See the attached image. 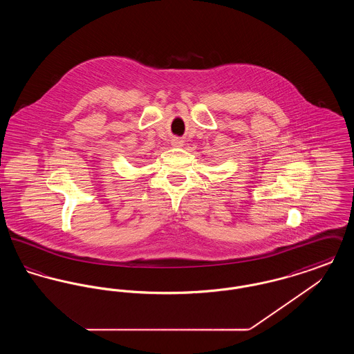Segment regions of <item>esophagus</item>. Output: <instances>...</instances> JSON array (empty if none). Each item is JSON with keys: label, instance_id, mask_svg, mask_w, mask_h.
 Instances as JSON below:
<instances>
[{"label": "esophagus", "instance_id": "obj_1", "mask_svg": "<svg viewBox=\"0 0 354 354\" xmlns=\"http://www.w3.org/2000/svg\"><path fill=\"white\" fill-rule=\"evenodd\" d=\"M171 145H172L174 147H182V146H183V140L179 139V138H174V139L171 140Z\"/></svg>", "mask_w": 354, "mask_h": 354}]
</instances>
